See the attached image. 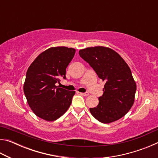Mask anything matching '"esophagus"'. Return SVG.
<instances>
[{"label": "esophagus", "instance_id": "34e87169", "mask_svg": "<svg viewBox=\"0 0 158 158\" xmlns=\"http://www.w3.org/2000/svg\"><path fill=\"white\" fill-rule=\"evenodd\" d=\"M81 94L82 95L85 96V97H86V96H88V95H89V93H88V92H85V93H81Z\"/></svg>", "mask_w": 158, "mask_h": 158}]
</instances>
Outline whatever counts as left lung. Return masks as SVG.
<instances>
[{"label": "left lung", "mask_w": 158, "mask_h": 158, "mask_svg": "<svg viewBox=\"0 0 158 158\" xmlns=\"http://www.w3.org/2000/svg\"><path fill=\"white\" fill-rule=\"evenodd\" d=\"M79 54L105 82L103 95L91 114L102 123H109L124 116L132 107L137 85L132 73L121 56L108 47H95L79 51Z\"/></svg>", "instance_id": "left-lung-1"}]
</instances>
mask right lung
<instances>
[{"label": "right lung", "mask_w": 158, "mask_h": 158, "mask_svg": "<svg viewBox=\"0 0 158 158\" xmlns=\"http://www.w3.org/2000/svg\"><path fill=\"white\" fill-rule=\"evenodd\" d=\"M73 48L52 47L37 56L26 74L23 92L36 116L47 121L65 113L75 94L56 84L66 79V68L75 53Z\"/></svg>", "instance_id": "obj_1"}]
</instances>
